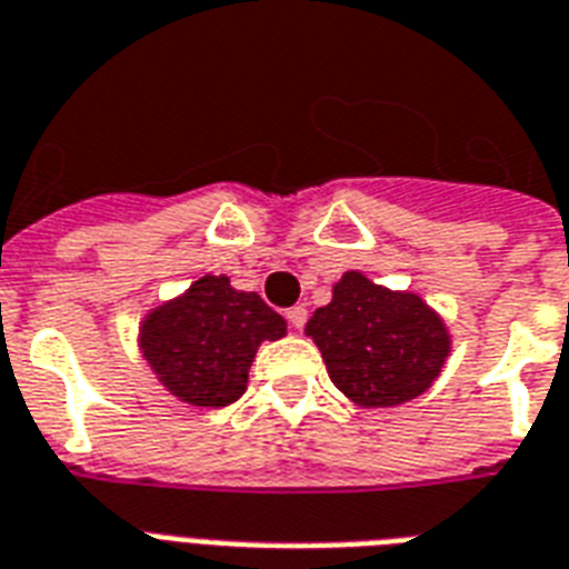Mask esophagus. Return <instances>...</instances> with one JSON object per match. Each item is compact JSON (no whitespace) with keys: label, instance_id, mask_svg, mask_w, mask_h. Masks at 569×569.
<instances>
[{"label":"esophagus","instance_id":"obj_1","mask_svg":"<svg viewBox=\"0 0 569 569\" xmlns=\"http://www.w3.org/2000/svg\"><path fill=\"white\" fill-rule=\"evenodd\" d=\"M306 320H308L306 308H302V306L288 308V323L293 326V329H302V326H306Z\"/></svg>","mask_w":569,"mask_h":569}]
</instances>
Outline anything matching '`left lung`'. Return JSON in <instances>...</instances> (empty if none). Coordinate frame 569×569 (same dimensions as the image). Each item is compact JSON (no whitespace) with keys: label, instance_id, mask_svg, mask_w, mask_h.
I'll list each match as a JSON object with an SVG mask.
<instances>
[{"label":"left lung","instance_id":"1","mask_svg":"<svg viewBox=\"0 0 569 569\" xmlns=\"http://www.w3.org/2000/svg\"><path fill=\"white\" fill-rule=\"evenodd\" d=\"M306 335L323 356L329 380L359 407H398L430 389L451 335L442 317L416 293L373 284L345 272L332 302L317 308Z\"/></svg>","mask_w":569,"mask_h":569}]
</instances>
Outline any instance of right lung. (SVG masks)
Wrapping results in <instances>:
<instances>
[{"label":"right lung","instance_id":"1","mask_svg":"<svg viewBox=\"0 0 569 569\" xmlns=\"http://www.w3.org/2000/svg\"><path fill=\"white\" fill-rule=\"evenodd\" d=\"M284 332V317L258 293L234 290L228 276H201L183 297L144 317L139 345L174 398L216 409L243 395L261 341Z\"/></svg>","mask_w":569,"mask_h":569}]
</instances>
